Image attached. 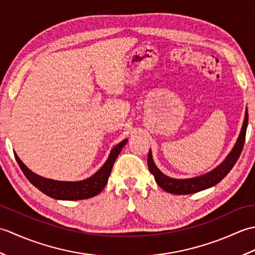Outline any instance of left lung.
Returning a JSON list of instances; mask_svg holds the SVG:
<instances>
[{"mask_svg":"<svg viewBox=\"0 0 255 255\" xmlns=\"http://www.w3.org/2000/svg\"><path fill=\"white\" fill-rule=\"evenodd\" d=\"M248 121H249V115H248V110H247L239 138H238L234 149L231 150V152L227 155V158L221 162L216 169L197 177L178 180V178H172V177L166 176L154 164L153 159H152V153H151V150H150L148 154V166H149V171L152 173L154 176L156 184H158L162 189H164L165 192L171 193V194H176V195H187V194L197 193L200 191H204L206 188L214 186L216 184H218L227 174H228L232 167L235 166L238 159H239V156L242 152L243 145H245Z\"/></svg>","mask_w":255,"mask_h":255,"instance_id":"1","label":"left lung"}]
</instances>
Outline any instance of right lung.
I'll use <instances>...</instances> for the list:
<instances>
[{
	"mask_svg": "<svg viewBox=\"0 0 255 255\" xmlns=\"http://www.w3.org/2000/svg\"><path fill=\"white\" fill-rule=\"evenodd\" d=\"M128 140L125 139L122 142H119L116 147H114L111 151L108 159L101 169L97 171L95 174L91 177L86 178L83 181L78 182H63V181H56L50 180L37 175L36 173L31 172L27 167L20 159L15 153V159L17 161L19 167L23 171L25 176L27 177L32 185L39 189L40 192L48 195V196L55 199L61 200H79V199H86L96 196L100 194L104 187L106 186L108 177L111 175L113 165L115 163L118 154L121 153L124 145L127 143Z\"/></svg>",
	"mask_w": 255,
	"mask_h": 255,
	"instance_id": "1",
	"label": "right lung"
}]
</instances>
